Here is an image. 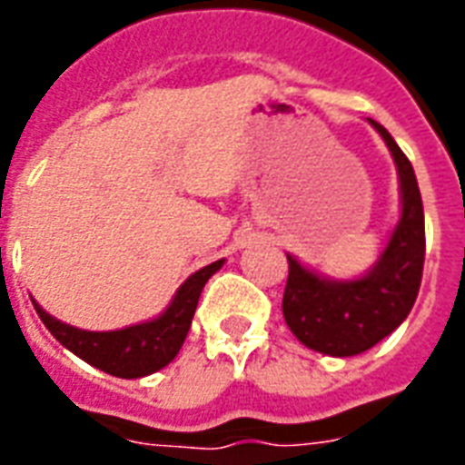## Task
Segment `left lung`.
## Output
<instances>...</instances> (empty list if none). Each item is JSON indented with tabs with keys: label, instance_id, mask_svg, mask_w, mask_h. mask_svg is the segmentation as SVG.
Segmentation results:
<instances>
[{
	"label": "left lung",
	"instance_id": "8db88e82",
	"mask_svg": "<svg viewBox=\"0 0 465 465\" xmlns=\"http://www.w3.org/2000/svg\"><path fill=\"white\" fill-rule=\"evenodd\" d=\"M369 124L389 146L401 192L399 222L376 263L356 279H329L286 253L283 319L303 346L339 359L369 351L406 322L419 296L426 253L423 203L413 166L379 122L369 119Z\"/></svg>",
	"mask_w": 465,
	"mask_h": 465
}]
</instances>
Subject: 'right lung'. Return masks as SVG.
Segmentation results:
<instances>
[{"mask_svg":"<svg viewBox=\"0 0 465 465\" xmlns=\"http://www.w3.org/2000/svg\"><path fill=\"white\" fill-rule=\"evenodd\" d=\"M223 266V259L193 272L186 282L176 289L169 306L156 319L134 323L116 331H84L69 323L59 322L52 313H46L39 303H35L39 319L52 331L56 341L69 349L74 356L86 361L89 366L119 376V379H142L156 373L182 349L183 339L192 326L196 303L202 296L203 283Z\"/></svg>","mask_w":465,"mask_h":465,"instance_id":"obj_1","label":"right lung"}]
</instances>
